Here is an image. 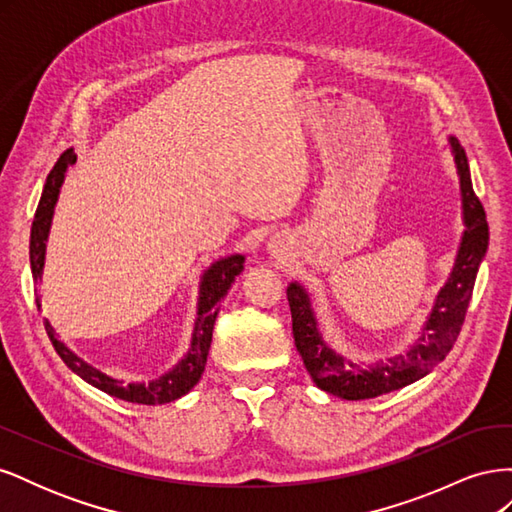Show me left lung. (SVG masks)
Listing matches in <instances>:
<instances>
[{
    "label": "left lung",
    "instance_id": "left-lung-1",
    "mask_svg": "<svg viewBox=\"0 0 512 512\" xmlns=\"http://www.w3.org/2000/svg\"><path fill=\"white\" fill-rule=\"evenodd\" d=\"M451 147L455 153V164L461 181L466 232L461 237V247L453 273L438 294L421 339H418L408 354H399L395 359L376 363L369 369L346 361L344 356L335 354L322 342L316 329L314 312L309 307L307 292L299 284L288 286L286 294L292 314L294 344H297L307 374L312 376V380L322 391L352 401L391 393L429 374L453 350L461 333L463 320H466L478 265L487 252L489 224L483 203H480L472 188L466 151H463L457 138H451Z\"/></svg>",
    "mask_w": 512,
    "mask_h": 512
}]
</instances>
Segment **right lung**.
<instances>
[{
  "label": "right lung",
  "mask_w": 512,
  "mask_h": 512,
  "mask_svg": "<svg viewBox=\"0 0 512 512\" xmlns=\"http://www.w3.org/2000/svg\"><path fill=\"white\" fill-rule=\"evenodd\" d=\"M74 162H76L74 149H66L59 156V160L55 162L49 177H46L40 203L36 209V218L32 224V237H29V262H32L34 280H38V277L42 275L46 235H49V228H51L53 209L57 203L61 183H64L66 170ZM243 262H245L243 256H230V258L215 262V265L205 273L203 286H200V303H198V318H196L194 337H192V350L173 371H168L166 376H162L156 382L121 384L113 378H108L106 374H102V371L87 365L72 350H68L64 344H61L57 335L53 333V327L49 324V320H44L46 335H49L53 348L61 356V361H64L76 376H81L85 382L96 386V389L113 395L117 399L132 401V404H147V406L168 404V401H175L181 395L188 393L190 389H194V384L200 380V374L205 371L215 318H218L224 294L228 292L230 284L235 282V277L243 271Z\"/></svg>",
  "instance_id": "1"
}]
</instances>
